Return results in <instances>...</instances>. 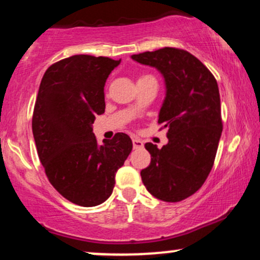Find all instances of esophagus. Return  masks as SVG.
Instances as JSON below:
<instances>
[{
	"instance_id": "34e87169",
	"label": "esophagus",
	"mask_w": 260,
	"mask_h": 260,
	"mask_svg": "<svg viewBox=\"0 0 260 260\" xmlns=\"http://www.w3.org/2000/svg\"><path fill=\"white\" fill-rule=\"evenodd\" d=\"M132 143H133V148H134V149L142 148L143 145H144V143H143V140H140V139H138V138H133V139H132Z\"/></svg>"
}]
</instances>
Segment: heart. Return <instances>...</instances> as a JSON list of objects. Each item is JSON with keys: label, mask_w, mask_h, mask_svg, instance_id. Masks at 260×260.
Instances as JSON below:
<instances>
[{"label": "heart", "mask_w": 260, "mask_h": 260, "mask_svg": "<svg viewBox=\"0 0 260 260\" xmlns=\"http://www.w3.org/2000/svg\"><path fill=\"white\" fill-rule=\"evenodd\" d=\"M144 77H147V76H143V77H142V78H144Z\"/></svg>", "instance_id": "heart-1"}]
</instances>
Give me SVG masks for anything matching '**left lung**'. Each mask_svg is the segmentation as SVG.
<instances>
[{
	"label": "left lung",
	"mask_w": 260,
	"mask_h": 260,
	"mask_svg": "<svg viewBox=\"0 0 260 260\" xmlns=\"http://www.w3.org/2000/svg\"><path fill=\"white\" fill-rule=\"evenodd\" d=\"M155 67L165 79L166 95L159 123L169 143L159 149L147 143L150 165L140 171L148 192L160 201H183L203 186L214 165L222 132L216 79L192 53L175 47L132 55Z\"/></svg>",
	"instance_id": "left-lung-1"
}]
</instances>
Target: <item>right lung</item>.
Here are the masks:
<instances>
[{
	"instance_id": "right-lung-1",
	"label": "right lung",
	"mask_w": 260,
	"mask_h": 260,
	"mask_svg": "<svg viewBox=\"0 0 260 260\" xmlns=\"http://www.w3.org/2000/svg\"><path fill=\"white\" fill-rule=\"evenodd\" d=\"M121 59L74 55L47 68L35 101L32 134L39 159L55 189L74 204L95 207L111 196L132 140L116 133L98 144L95 116L105 112L107 77Z\"/></svg>"
}]
</instances>
